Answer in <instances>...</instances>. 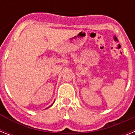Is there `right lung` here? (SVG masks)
Here are the masks:
<instances>
[{
    "label": "right lung",
    "mask_w": 135,
    "mask_h": 135,
    "mask_svg": "<svg viewBox=\"0 0 135 135\" xmlns=\"http://www.w3.org/2000/svg\"><path fill=\"white\" fill-rule=\"evenodd\" d=\"M52 105H51V106H52ZM51 106H50V107H51Z\"/></svg>",
    "instance_id": "obj_1"
}]
</instances>
